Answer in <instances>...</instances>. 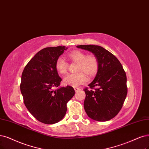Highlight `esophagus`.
<instances>
[{
    "label": "esophagus",
    "instance_id": "obj_1",
    "mask_svg": "<svg viewBox=\"0 0 149 149\" xmlns=\"http://www.w3.org/2000/svg\"><path fill=\"white\" fill-rule=\"evenodd\" d=\"M74 90H75V92H77V91L80 90V88H77V87H75L74 88Z\"/></svg>",
    "mask_w": 149,
    "mask_h": 149
}]
</instances>
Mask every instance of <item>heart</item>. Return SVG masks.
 I'll return each instance as SVG.
<instances>
[{
  "label": "heart",
  "mask_w": 149,
  "mask_h": 149,
  "mask_svg": "<svg viewBox=\"0 0 149 149\" xmlns=\"http://www.w3.org/2000/svg\"><path fill=\"white\" fill-rule=\"evenodd\" d=\"M69 59L74 62L78 63L77 71V73L68 74L64 78V83L67 85L77 86L87 81L84 72L90 77L95 75L99 69V62L97 58L93 54H88L83 52L75 50L69 54ZM69 63L62 57L57 58L55 63V68L59 73H66Z\"/></svg>",
  "instance_id": "b5f03b06"
}]
</instances>
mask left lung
<instances>
[{
  "label": "left lung",
  "instance_id": "obj_1",
  "mask_svg": "<svg viewBox=\"0 0 149 149\" xmlns=\"http://www.w3.org/2000/svg\"><path fill=\"white\" fill-rule=\"evenodd\" d=\"M77 47L92 52L99 62L95 80L88 85L89 89H84L86 94L85 111L93 120H111L122 109L127 95L125 71L118 59L102 47L81 45Z\"/></svg>",
  "mask_w": 149,
  "mask_h": 149
}]
</instances>
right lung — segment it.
<instances>
[{
	"instance_id": "add662e5",
	"label": "right lung",
	"mask_w": 149,
	"mask_h": 149,
	"mask_svg": "<svg viewBox=\"0 0 149 149\" xmlns=\"http://www.w3.org/2000/svg\"><path fill=\"white\" fill-rule=\"evenodd\" d=\"M66 49L59 46L41 49L22 73L20 90L24 103L34 118L43 123L54 124L61 120L67 111V103L75 95L70 86L54 90L62 80L55 63Z\"/></svg>"
}]
</instances>
